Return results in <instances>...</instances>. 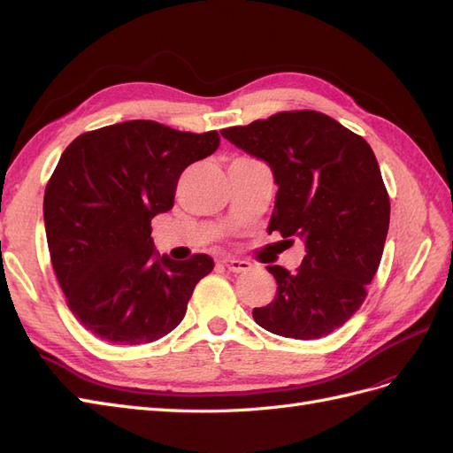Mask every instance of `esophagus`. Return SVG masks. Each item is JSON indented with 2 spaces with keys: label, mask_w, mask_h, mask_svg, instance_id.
Returning <instances> with one entry per match:
<instances>
[{
  "label": "esophagus",
  "mask_w": 453,
  "mask_h": 453,
  "mask_svg": "<svg viewBox=\"0 0 453 453\" xmlns=\"http://www.w3.org/2000/svg\"><path fill=\"white\" fill-rule=\"evenodd\" d=\"M223 266L228 268L230 272H248L251 268V263H248V260H242V258H232V257H226L221 260Z\"/></svg>",
  "instance_id": "esophagus-1"
}]
</instances>
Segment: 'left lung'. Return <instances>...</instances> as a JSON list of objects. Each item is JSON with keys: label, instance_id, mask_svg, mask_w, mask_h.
I'll use <instances>...</instances> for the list:
<instances>
[{"label": "left lung", "instance_id": "left-lung-1", "mask_svg": "<svg viewBox=\"0 0 453 453\" xmlns=\"http://www.w3.org/2000/svg\"><path fill=\"white\" fill-rule=\"evenodd\" d=\"M221 134L272 170L268 234L296 236L306 250L295 273L266 266L278 293L253 308V319L285 338L331 334L365 303L388 238L389 196L372 149L318 111H283Z\"/></svg>", "mask_w": 453, "mask_h": 453}]
</instances>
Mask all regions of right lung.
I'll return each instance as SVG.
<instances>
[{"instance_id": "1", "label": "right lung", "mask_w": 453, "mask_h": 453, "mask_svg": "<svg viewBox=\"0 0 453 453\" xmlns=\"http://www.w3.org/2000/svg\"><path fill=\"white\" fill-rule=\"evenodd\" d=\"M217 132L127 120L75 138L45 188L54 273L79 323L111 344H149L181 323L213 258L157 255L150 221L173 208L180 175L213 155Z\"/></svg>"}]
</instances>
